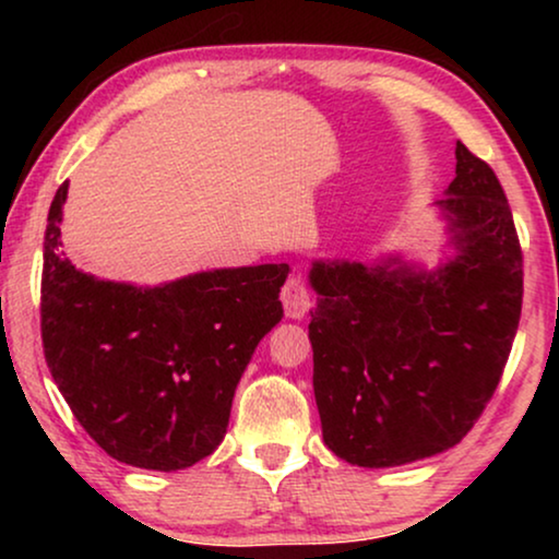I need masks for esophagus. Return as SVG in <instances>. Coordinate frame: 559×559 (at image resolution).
Instances as JSON below:
<instances>
[{"instance_id": "1", "label": "esophagus", "mask_w": 559, "mask_h": 559, "mask_svg": "<svg viewBox=\"0 0 559 559\" xmlns=\"http://www.w3.org/2000/svg\"><path fill=\"white\" fill-rule=\"evenodd\" d=\"M282 305H285V316L295 320L305 318V312L310 310V293L300 274H293L285 282V287H282Z\"/></svg>"}]
</instances>
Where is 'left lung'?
<instances>
[{
  "label": "left lung",
  "mask_w": 559,
  "mask_h": 559,
  "mask_svg": "<svg viewBox=\"0 0 559 559\" xmlns=\"http://www.w3.org/2000/svg\"><path fill=\"white\" fill-rule=\"evenodd\" d=\"M438 201L457 254L425 272L400 259L312 262L308 325L323 440L361 468L461 442L486 409L522 316V247L496 173L455 144Z\"/></svg>",
  "instance_id": "1"
}]
</instances>
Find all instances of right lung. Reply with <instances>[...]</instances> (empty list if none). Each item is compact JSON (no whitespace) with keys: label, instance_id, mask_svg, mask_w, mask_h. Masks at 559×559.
<instances>
[{"label":"right lung","instance_id":"right-lung-1","mask_svg":"<svg viewBox=\"0 0 559 559\" xmlns=\"http://www.w3.org/2000/svg\"><path fill=\"white\" fill-rule=\"evenodd\" d=\"M68 182L43 254L45 361L68 407L119 463L180 471L224 440L236 384L282 320L287 264L198 272L159 287L96 280L60 254Z\"/></svg>","mask_w":559,"mask_h":559}]
</instances>
